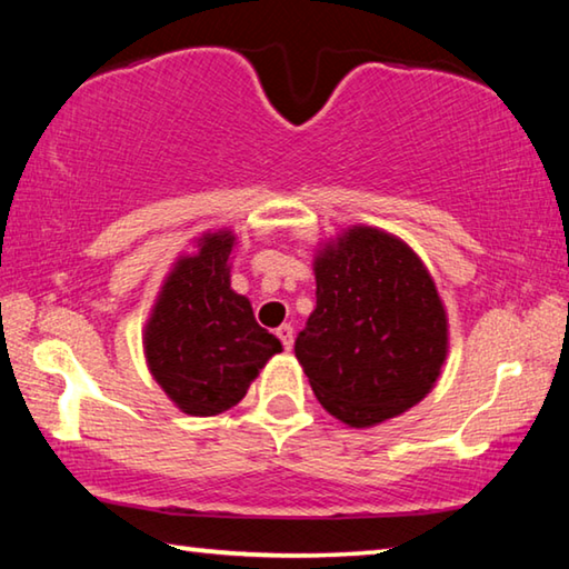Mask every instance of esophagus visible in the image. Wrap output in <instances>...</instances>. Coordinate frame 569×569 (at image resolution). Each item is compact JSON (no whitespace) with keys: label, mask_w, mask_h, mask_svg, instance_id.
<instances>
[{"label":"esophagus","mask_w":569,"mask_h":569,"mask_svg":"<svg viewBox=\"0 0 569 569\" xmlns=\"http://www.w3.org/2000/svg\"><path fill=\"white\" fill-rule=\"evenodd\" d=\"M276 336H278V339H281V343H283V349H286V351H291V349H293V326H291V323L278 326V329H276Z\"/></svg>","instance_id":"esophagus-1"}]
</instances>
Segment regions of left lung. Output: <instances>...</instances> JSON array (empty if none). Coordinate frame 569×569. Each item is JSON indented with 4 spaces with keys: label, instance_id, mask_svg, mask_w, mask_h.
<instances>
[{
    "label": "left lung",
    "instance_id": "obj_1",
    "mask_svg": "<svg viewBox=\"0 0 569 569\" xmlns=\"http://www.w3.org/2000/svg\"><path fill=\"white\" fill-rule=\"evenodd\" d=\"M316 308L296 359L321 407L373 427L419 403L447 359V313L419 256L397 236L353 226L313 261Z\"/></svg>",
    "mask_w": 569,
    "mask_h": 569
}]
</instances>
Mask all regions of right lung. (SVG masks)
<instances>
[{
    "label": "right lung",
    "mask_w": 569,
    "mask_h": 569,
    "mask_svg": "<svg viewBox=\"0 0 569 569\" xmlns=\"http://www.w3.org/2000/svg\"><path fill=\"white\" fill-rule=\"evenodd\" d=\"M236 236L206 233L162 283L146 326V359L162 391L190 417H216L246 397L266 361L283 349L261 329L246 296L230 288Z\"/></svg>",
    "instance_id": "1"
}]
</instances>
